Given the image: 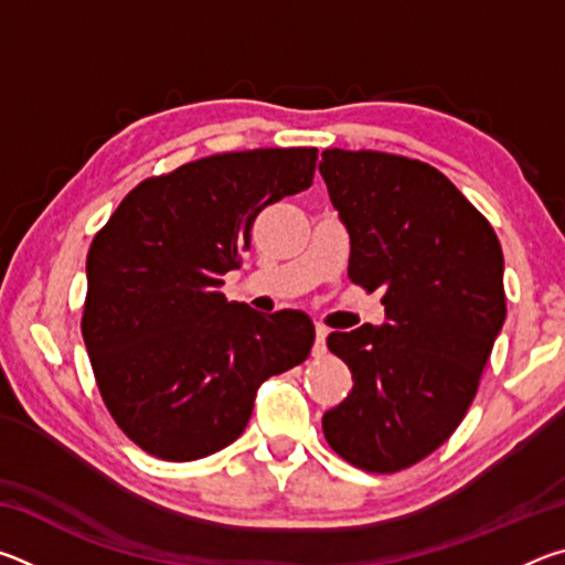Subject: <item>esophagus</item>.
I'll use <instances>...</instances> for the list:
<instances>
[{"label": "esophagus", "instance_id": "obj_1", "mask_svg": "<svg viewBox=\"0 0 565 565\" xmlns=\"http://www.w3.org/2000/svg\"><path fill=\"white\" fill-rule=\"evenodd\" d=\"M327 337H329V329L317 327V343H313V356H317V359L327 353Z\"/></svg>", "mask_w": 565, "mask_h": 565}]
</instances>
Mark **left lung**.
<instances>
[{
  "label": "left lung",
  "mask_w": 565,
  "mask_h": 565,
  "mask_svg": "<svg viewBox=\"0 0 565 565\" xmlns=\"http://www.w3.org/2000/svg\"><path fill=\"white\" fill-rule=\"evenodd\" d=\"M319 171L351 238L349 279L386 321L329 333L351 394L323 414L343 461L394 473L434 454L478 391L505 321L493 226L441 171L386 151L327 149Z\"/></svg>",
  "instance_id": "left-lung-1"
}]
</instances>
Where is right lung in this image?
I'll list each match as a JSON object with an SVG mask.
<instances>
[{
	"label": "right lung",
	"mask_w": 565,
	"mask_h": 565,
	"mask_svg": "<svg viewBox=\"0 0 565 565\" xmlns=\"http://www.w3.org/2000/svg\"><path fill=\"white\" fill-rule=\"evenodd\" d=\"M319 151H226L134 186L87 254L82 337L111 418L164 461L236 441L269 376L306 361L313 323L226 301L266 206L309 189Z\"/></svg>",
	"instance_id": "obj_1"
}]
</instances>
